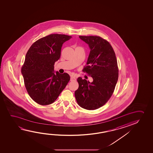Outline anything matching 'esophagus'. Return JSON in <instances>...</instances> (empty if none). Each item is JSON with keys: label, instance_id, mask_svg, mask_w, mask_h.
Returning <instances> with one entry per match:
<instances>
[{"label": "esophagus", "instance_id": "obj_1", "mask_svg": "<svg viewBox=\"0 0 153 153\" xmlns=\"http://www.w3.org/2000/svg\"><path fill=\"white\" fill-rule=\"evenodd\" d=\"M76 80V77L75 76H71V77H70V80H71V81Z\"/></svg>", "mask_w": 153, "mask_h": 153}]
</instances>
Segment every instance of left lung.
<instances>
[{
  "mask_svg": "<svg viewBox=\"0 0 153 153\" xmlns=\"http://www.w3.org/2000/svg\"><path fill=\"white\" fill-rule=\"evenodd\" d=\"M90 48L86 66L83 68L93 78L90 83L77 78L79 87L75 92L78 105L95 110L107 102L113 94L118 78L115 53L108 41L97 36H79Z\"/></svg>",
  "mask_w": 153,
  "mask_h": 153,
  "instance_id": "left-lung-1",
  "label": "left lung"
}]
</instances>
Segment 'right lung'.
I'll use <instances>...</instances> for the list:
<instances>
[{"mask_svg":"<svg viewBox=\"0 0 153 153\" xmlns=\"http://www.w3.org/2000/svg\"><path fill=\"white\" fill-rule=\"evenodd\" d=\"M70 36L51 34L36 41L25 55L21 68L25 85L33 100L40 105L54 102L70 80L67 73H54L63 44Z\"/></svg>","mask_w":153,"mask_h":153,"instance_id":"right-lung-1","label":"right lung"}]
</instances>
